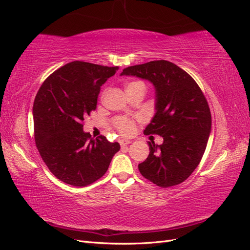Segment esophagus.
<instances>
[{
    "label": "esophagus",
    "instance_id": "34e87169",
    "mask_svg": "<svg viewBox=\"0 0 250 250\" xmlns=\"http://www.w3.org/2000/svg\"><path fill=\"white\" fill-rule=\"evenodd\" d=\"M131 143V141H125V140H121L120 141V144H121V147L122 148H124V147H126L127 145H129V144Z\"/></svg>",
    "mask_w": 250,
    "mask_h": 250
}]
</instances>
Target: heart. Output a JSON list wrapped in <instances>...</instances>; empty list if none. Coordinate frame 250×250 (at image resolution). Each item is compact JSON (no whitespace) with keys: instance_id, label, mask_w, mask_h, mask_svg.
<instances>
[{"instance_id":"heart-1","label":"heart","mask_w":250,"mask_h":250,"mask_svg":"<svg viewBox=\"0 0 250 250\" xmlns=\"http://www.w3.org/2000/svg\"><path fill=\"white\" fill-rule=\"evenodd\" d=\"M135 84H144L141 81H134L130 82L129 84L127 85V87L135 85ZM115 126L118 129V131L122 134V135H129L134 131V121L130 118L127 117H119L115 120Z\"/></svg>"}]
</instances>
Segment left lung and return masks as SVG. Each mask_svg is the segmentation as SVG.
<instances>
[{
	"label": "left lung",
	"mask_w": 250,
	"mask_h": 250,
	"mask_svg": "<svg viewBox=\"0 0 250 250\" xmlns=\"http://www.w3.org/2000/svg\"><path fill=\"white\" fill-rule=\"evenodd\" d=\"M123 75L146 79L155 87L156 112L144 134H157L164 142H148L150 153L139 165L141 174L161 188L184 183L199 165L210 132V111L202 90L167 60L128 66Z\"/></svg>",
	"instance_id": "obj_1"
}]
</instances>
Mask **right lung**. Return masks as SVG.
<instances>
[{
    "mask_svg": "<svg viewBox=\"0 0 250 250\" xmlns=\"http://www.w3.org/2000/svg\"><path fill=\"white\" fill-rule=\"evenodd\" d=\"M119 70L72 62L43 81L33 103L36 147L53 175L74 187H85L106 173L120 150L104 135L94 140L83 131L84 117L97 107L102 84Z\"/></svg>",
    "mask_w": 250,
    "mask_h": 250,
    "instance_id": "add662e5",
    "label": "right lung"
}]
</instances>
